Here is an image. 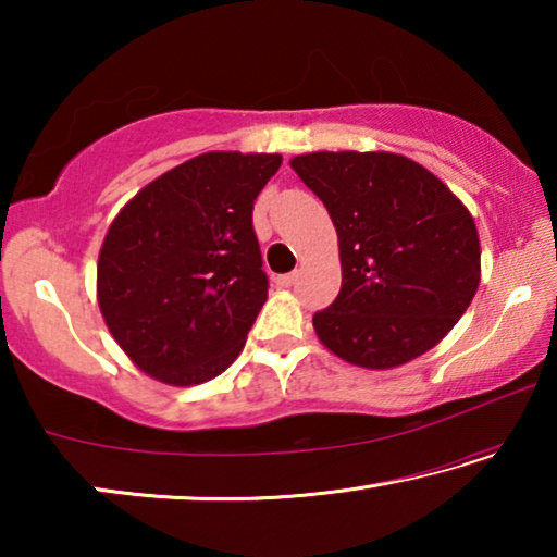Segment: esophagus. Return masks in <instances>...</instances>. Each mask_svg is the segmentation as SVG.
<instances>
[{"label":"esophagus","mask_w":557,"mask_h":557,"mask_svg":"<svg viewBox=\"0 0 557 557\" xmlns=\"http://www.w3.org/2000/svg\"><path fill=\"white\" fill-rule=\"evenodd\" d=\"M297 282V272H287V275H277L275 277V285L277 287H282V289H287V287H292Z\"/></svg>","instance_id":"1"}]
</instances>
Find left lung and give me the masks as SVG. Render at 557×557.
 I'll use <instances>...</instances> for the list:
<instances>
[{"instance_id":"obj_1","label":"left lung","mask_w":557,"mask_h":557,"mask_svg":"<svg viewBox=\"0 0 557 557\" xmlns=\"http://www.w3.org/2000/svg\"><path fill=\"white\" fill-rule=\"evenodd\" d=\"M292 169L336 225L342 289L314 314L329 351L395 369L447 336L482 275L476 225L440 178L391 152H312Z\"/></svg>"}]
</instances>
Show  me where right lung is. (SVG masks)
Listing matches in <instances>:
<instances>
[{
  "mask_svg": "<svg viewBox=\"0 0 557 557\" xmlns=\"http://www.w3.org/2000/svg\"><path fill=\"white\" fill-rule=\"evenodd\" d=\"M280 154L209 152L147 184L110 223L98 305L152 379L196 385L238 358L268 299L252 203Z\"/></svg>",
  "mask_w": 557,
  "mask_h": 557,
  "instance_id": "obj_1",
  "label": "right lung"
}]
</instances>
